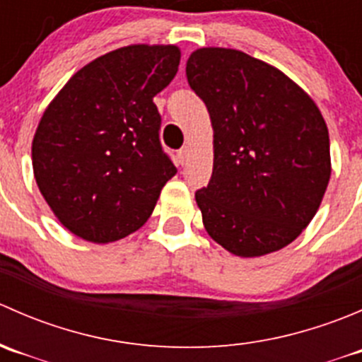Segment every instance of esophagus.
<instances>
[{
	"label": "esophagus",
	"mask_w": 362,
	"mask_h": 362,
	"mask_svg": "<svg viewBox=\"0 0 362 362\" xmlns=\"http://www.w3.org/2000/svg\"><path fill=\"white\" fill-rule=\"evenodd\" d=\"M177 158H178V164H180V166H184V164L187 163V158H189V148L187 147L180 148L177 154Z\"/></svg>",
	"instance_id": "1"
}]
</instances>
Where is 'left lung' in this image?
<instances>
[{"instance_id":"8db88e82","label":"left lung","mask_w":362,"mask_h":362,"mask_svg":"<svg viewBox=\"0 0 362 362\" xmlns=\"http://www.w3.org/2000/svg\"><path fill=\"white\" fill-rule=\"evenodd\" d=\"M185 75L214 127V171L196 192L204 229L240 257L284 249L310 224L329 184L319 107L286 73L242 50H194Z\"/></svg>"}]
</instances>
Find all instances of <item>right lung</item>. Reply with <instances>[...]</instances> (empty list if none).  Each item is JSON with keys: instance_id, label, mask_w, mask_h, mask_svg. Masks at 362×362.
<instances>
[{"instance_id": "1", "label": "right lung", "mask_w": 362, "mask_h": 362, "mask_svg": "<svg viewBox=\"0 0 362 362\" xmlns=\"http://www.w3.org/2000/svg\"><path fill=\"white\" fill-rule=\"evenodd\" d=\"M177 45H127L90 61L43 112L33 171L61 224L110 243L147 222L177 173L159 141L154 96L177 75Z\"/></svg>"}]
</instances>
